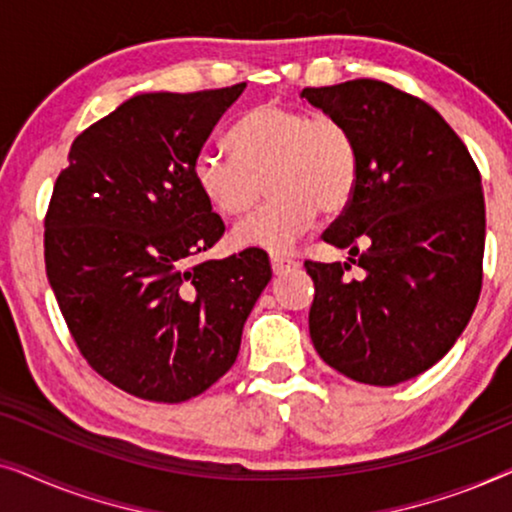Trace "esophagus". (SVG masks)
<instances>
[{
  "mask_svg": "<svg viewBox=\"0 0 512 512\" xmlns=\"http://www.w3.org/2000/svg\"><path fill=\"white\" fill-rule=\"evenodd\" d=\"M270 265H272V272H275V275H284V272L296 268V261H293V258H289V256H284V254H272Z\"/></svg>",
  "mask_w": 512,
  "mask_h": 512,
  "instance_id": "1",
  "label": "esophagus"
}]
</instances>
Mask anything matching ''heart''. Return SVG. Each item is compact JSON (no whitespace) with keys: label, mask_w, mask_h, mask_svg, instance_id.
<instances>
[{"label":"heart","mask_w":512,"mask_h":512,"mask_svg":"<svg viewBox=\"0 0 512 512\" xmlns=\"http://www.w3.org/2000/svg\"><path fill=\"white\" fill-rule=\"evenodd\" d=\"M235 156L202 149L193 179L226 219L251 212L268 184L272 202L233 230L240 249L284 251L312 228L317 212L338 216L359 186V149L340 118L265 102L230 130Z\"/></svg>","instance_id":"1"}]
</instances>
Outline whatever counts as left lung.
Segmentation results:
<instances>
[{"mask_svg":"<svg viewBox=\"0 0 512 512\" xmlns=\"http://www.w3.org/2000/svg\"><path fill=\"white\" fill-rule=\"evenodd\" d=\"M359 149V186L324 242L347 263L305 261L310 335L349 380L394 387L450 352L482 289L485 198L471 153L445 118L384 81L305 88ZM359 264L364 275L349 280Z\"/></svg>","mask_w":512,"mask_h":512,"instance_id":"left-lung-1","label":"left lung"}]
</instances>
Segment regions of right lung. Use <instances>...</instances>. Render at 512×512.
Masks as SVG:
<instances>
[{
	"mask_svg": "<svg viewBox=\"0 0 512 512\" xmlns=\"http://www.w3.org/2000/svg\"><path fill=\"white\" fill-rule=\"evenodd\" d=\"M247 83L142 93L74 139L46 212V275L95 373L128 394L181 403L233 366L272 270L244 249L191 265L221 240L193 160Z\"/></svg>",
	"mask_w": 512,
	"mask_h": 512,
	"instance_id": "obj_1",
	"label": "right lung"
}]
</instances>
